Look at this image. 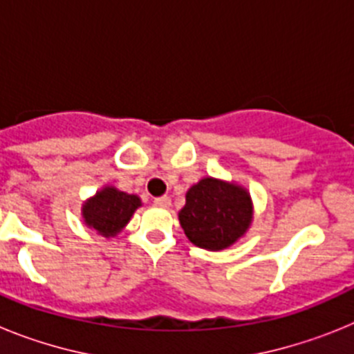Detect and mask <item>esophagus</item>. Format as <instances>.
<instances>
[{
	"instance_id": "esophagus-1",
	"label": "esophagus",
	"mask_w": 354,
	"mask_h": 354,
	"mask_svg": "<svg viewBox=\"0 0 354 354\" xmlns=\"http://www.w3.org/2000/svg\"><path fill=\"white\" fill-rule=\"evenodd\" d=\"M154 204L158 205V207H170L171 200L170 196H158V198H154Z\"/></svg>"
}]
</instances>
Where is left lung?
Segmentation results:
<instances>
[{"label": "left lung", "instance_id": "obj_1", "mask_svg": "<svg viewBox=\"0 0 354 354\" xmlns=\"http://www.w3.org/2000/svg\"><path fill=\"white\" fill-rule=\"evenodd\" d=\"M253 205L243 186L205 177L186 193L180 227L193 245L220 252L234 245L252 225Z\"/></svg>", "mask_w": 354, "mask_h": 354}]
</instances>
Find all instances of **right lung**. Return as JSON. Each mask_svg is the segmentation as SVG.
Wrapping results in <instances>:
<instances>
[{
  "label": "right lung",
  "instance_id": "1",
  "mask_svg": "<svg viewBox=\"0 0 354 354\" xmlns=\"http://www.w3.org/2000/svg\"><path fill=\"white\" fill-rule=\"evenodd\" d=\"M142 205L136 195H129L113 186L102 187L81 207L84 223L104 237H113L129 223L131 216Z\"/></svg>",
  "mask_w": 354,
  "mask_h": 354
}]
</instances>
